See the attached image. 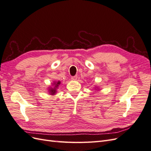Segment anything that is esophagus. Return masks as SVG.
Wrapping results in <instances>:
<instances>
[{
  "instance_id": "esophagus-1",
  "label": "esophagus",
  "mask_w": 151,
  "mask_h": 151,
  "mask_svg": "<svg viewBox=\"0 0 151 151\" xmlns=\"http://www.w3.org/2000/svg\"><path fill=\"white\" fill-rule=\"evenodd\" d=\"M71 79H72V80H73V81H76V80H77V76H72V77H71Z\"/></svg>"
}]
</instances>
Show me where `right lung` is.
Listing matches in <instances>:
<instances>
[{"instance_id":"1","label":"right lung","mask_w":151,"mask_h":151,"mask_svg":"<svg viewBox=\"0 0 151 151\" xmlns=\"http://www.w3.org/2000/svg\"><path fill=\"white\" fill-rule=\"evenodd\" d=\"M60 84V81H58V82H55L53 83V88H49L48 91H49V93L50 94H51L52 95H54L55 94V93L57 92V88L58 87V86Z\"/></svg>"}]
</instances>
